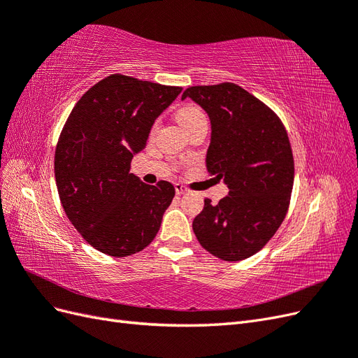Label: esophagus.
<instances>
[{"mask_svg":"<svg viewBox=\"0 0 358 358\" xmlns=\"http://www.w3.org/2000/svg\"><path fill=\"white\" fill-rule=\"evenodd\" d=\"M175 189H176V194L178 196H182V194H187L189 189L183 185V183H176L175 185Z\"/></svg>","mask_w":358,"mask_h":358,"instance_id":"1","label":"esophagus"}]
</instances>
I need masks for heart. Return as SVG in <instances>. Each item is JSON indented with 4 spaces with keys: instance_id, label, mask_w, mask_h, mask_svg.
Returning a JSON list of instances; mask_svg holds the SVG:
<instances>
[{
    "instance_id": "heart-1",
    "label": "heart",
    "mask_w": 358,
    "mask_h": 358,
    "mask_svg": "<svg viewBox=\"0 0 358 358\" xmlns=\"http://www.w3.org/2000/svg\"><path fill=\"white\" fill-rule=\"evenodd\" d=\"M204 117L206 116L201 112V109H199V107L194 106V104L182 106L180 109L176 112V119L185 129H188L189 127H192L194 124L199 122L200 119H204Z\"/></svg>"
}]
</instances>
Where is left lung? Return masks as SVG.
<instances>
[{"mask_svg": "<svg viewBox=\"0 0 358 358\" xmlns=\"http://www.w3.org/2000/svg\"><path fill=\"white\" fill-rule=\"evenodd\" d=\"M187 96L210 117L206 166L230 189L218 204L204 199L192 230L212 255L241 262L264 248L288 212L294 158L287 129L268 106L236 83L191 86L182 100Z\"/></svg>", "mask_w": 358, "mask_h": 358, "instance_id": "1", "label": "left lung"}]
</instances>
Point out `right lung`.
Returning <instances> with one entry per match:
<instances>
[{"label":"right lung","instance_id":"right-lung-1","mask_svg":"<svg viewBox=\"0 0 358 358\" xmlns=\"http://www.w3.org/2000/svg\"><path fill=\"white\" fill-rule=\"evenodd\" d=\"M180 91L110 74L82 95L64 124L55 149L59 200L96 251L127 257L155 239L175 187L167 180L146 185L129 173V164Z\"/></svg>","mask_w":358,"mask_h":358}]
</instances>
